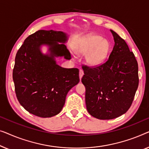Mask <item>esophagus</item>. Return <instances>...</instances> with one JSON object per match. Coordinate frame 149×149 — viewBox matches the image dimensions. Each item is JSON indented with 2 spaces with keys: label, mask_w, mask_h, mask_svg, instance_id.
<instances>
[{
  "label": "esophagus",
  "mask_w": 149,
  "mask_h": 149,
  "mask_svg": "<svg viewBox=\"0 0 149 149\" xmlns=\"http://www.w3.org/2000/svg\"><path fill=\"white\" fill-rule=\"evenodd\" d=\"M83 75H84L83 70H79V79H80V80H81V77H82V76H83Z\"/></svg>",
  "instance_id": "1"
}]
</instances>
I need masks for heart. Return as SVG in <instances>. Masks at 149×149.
<instances>
[{
  "label": "heart",
  "instance_id": "b5f03b06",
  "mask_svg": "<svg viewBox=\"0 0 149 149\" xmlns=\"http://www.w3.org/2000/svg\"><path fill=\"white\" fill-rule=\"evenodd\" d=\"M109 42L99 35L90 34L83 38L75 47L78 53L86 54L85 61L91 67L102 65L108 59L110 52Z\"/></svg>",
  "mask_w": 149,
  "mask_h": 149
}]
</instances>
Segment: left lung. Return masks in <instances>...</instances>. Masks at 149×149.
<instances>
[{
	"instance_id": "1",
	"label": "left lung",
	"mask_w": 149,
	"mask_h": 149,
	"mask_svg": "<svg viewBox=\"0 0 149 149\" xmlns=\"http://www.w3.org/2000/svg\"><path fill=\"white\" fill-rule=\"evenodd\" d=\"M110 31L115 45L107 61L95 68H82L87 111L98 119H112L126 113L139 81L134 54L124 40Z\"/></svg>"
}]
</instances>
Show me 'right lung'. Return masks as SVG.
<instances>
[{"instance_id":"add662e5","label":"right lung","mask_w":149,"mask_h":149,"mask_svg":"<svg viewBox=\"0 0 149 149\" xmlns=\"http://www.w3.org/2000/svg\"><path fill=\"white\" fill-rule=\"evenodd\" d=\"M69 35L61 31H37L29 36L17 53L13 71L17 98L29 113L51 117L61 111L68 92L79 81L77 68L58 65L56 58L70 59L65 43ZM47 48L44 54L42 47Z\"/></svg>"}]
</instances>
